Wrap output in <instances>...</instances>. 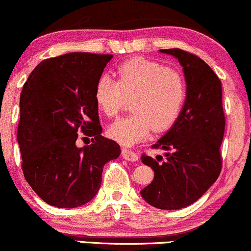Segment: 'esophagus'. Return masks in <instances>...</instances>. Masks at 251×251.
I'll list each match as a JSON object with an SVG mask.
<instances>
[{
	"mask_svg": "<svg viewBox=\"0 0 251 251\" xmlns=\"http://www.w3.org/2000/svg\"><path fill=\"white\" fill-rule=\"evenodd\" d=\"M122 155L124 159L127 160V162H137L139 159L137 153H134V152H132L131 150L127 149H122Z\"/></svg>",
	"mask_w": 251,
	"mask_h": 251,
	"instance_id": "34e87169",
	"label": "esophagus"
}]
</instances>
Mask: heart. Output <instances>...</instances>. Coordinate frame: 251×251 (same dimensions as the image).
<instances>
[{
  "label": "heart",
  "mask_w": 251,
  "mask_h": 251,
  "mask_svg": "<svg viewBox=\"0 0 251 251\" xmlns=\"http://www.w3.org/2000/svg\"><path fill=\"white\" fill-rule=\"evenodd\" d=\"M118 80L103 74L98 79L94 98L105 116L116 117L134 98L131 116L109 125L111 139L125 146L143 142L152 129L165 131L179 117L186 100V81L179 72L143 57L123 62L117 70Z\"/></svg>",
  "instance_id": "1"
}]
</instances>
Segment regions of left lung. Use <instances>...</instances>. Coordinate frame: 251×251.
<instances>
[{"mask_svg": "<svg viewBox=\"0 0 251 251\" xmlns=\"http://www.w3.org/2000/svg\"><path fill=\"white\" fill-rule=\"evenodd\" d=\"M160 51L179 61L188 93L178 119L152 146L166 151L165 159L142 155V162L154 171V178L140 195L154 208L179 210L200 200L221 174L220 149L226 127L222 82L195 54L179 48Z\"/></svg>", "mask_w": 251, "mask_h": 251, "instance_id": "left-lung-1", "label": "left lung"}]
</instances>
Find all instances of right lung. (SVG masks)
<instances>
[{"label":"right lung","instance_id":"1","mask_svg":"<svg viewBox=\"0 0 251 251\" xmlns=\"http://www.w3.org/2000/svg\"><path fill=\"white\" fill-rule=\"evenodd\" d=\"M111 54L70 53L43 60L20 97L17 142L22 171L35 194L56 208H77L93 200L103 165L120 146L102 137L94 89ZM93 136L77 148V134Z\"/></svg>","mask_w":251,"mask_h":251}]
</instances>
